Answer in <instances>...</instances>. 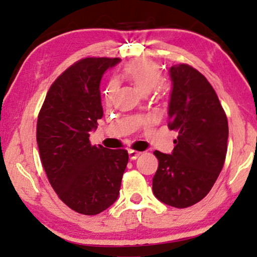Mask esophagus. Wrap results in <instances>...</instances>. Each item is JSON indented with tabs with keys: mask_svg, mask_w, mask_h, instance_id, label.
Masks as SVG:
<instances>
[{
	"mask_svg": "<svg viewBox=\"0 0 257 257\" xmlns=\"http://www.w3.org/2000/svg\"><path fill=\"white\" fill-rule=\"evenodd\" d=\"M140 155H141V152H139V151L128 150V156H130V159H131V160H136Z\"/></svg>",
	"mask_w": 257,
	"mask_h": 257,
	"instance_id": "34e87169",
	"label": "esophagus"
}]
</instances>
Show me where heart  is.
Here are the masks:
<instances>
[{
	"label": "heart",
	"mask_w": 257,
	"mask_h": 257,
	"mask_svg": "<svg viewBox=\"0 0 257 257\" xmlns=\"http://www.w3.org/2000/svg\"><path fill=\"white\" fill-rule=\"evenodd\" d=\"M124 76L136 87L142 94L149 93L161 80V71L157 63L150 60H139L125 67ZM116 91V82L110 81L103 90L105 101H112Z\"/></svg>",
	"instance_id": "obj_1"
}]
</instances>
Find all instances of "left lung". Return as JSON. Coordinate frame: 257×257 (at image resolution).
Listing matches in <instances>:
<instances>
[{
	"label": "left lung",
	"mask_w": 257,
	"mask_h": 257,
	"mask_svg": "<svg viewBox=\"0 0 257 257\" xmlns=\"http://www.w3.org/2000/svg\"><path fill=\"white\" fill-rule=\"evenodd\" d=\"M168 126L178 132L170 155L155 151L159 166L152 191L163 203L187 208L211 191L227 154L228 120L212 85L187 64L169 69Z\"/></svg>",
	"instance_id": "obj_1"
}]
</instances>
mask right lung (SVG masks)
Segmentation results:
<instances>
[{
	"mask_svg": "<svg viewBox=\"0 0 257 257\" xmlns=\"http://www.w3.org/2000/svg\"><path fill=\"white\" fill-rule=\"evenodd\" d=\"M119 58L87 57L55 80L37 120L40 160L54 191L81 214L94 215L115 203L128 161L126 150L91 146L103 115L100 81Z\"/></svg>",
	"mask_w": 257,
	"mask_h": 257,
	"instance_id": "add662e5",
	"label": "right lung"
}]
</instances>
